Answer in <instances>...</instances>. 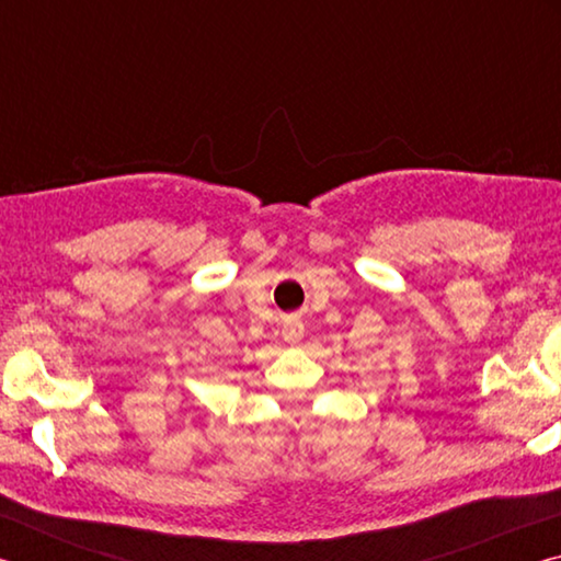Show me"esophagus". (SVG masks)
Here are the masks:
<instances>
[{"label":"esophagus","mask_w":561,"mask_h":561,"mask_svg":"<svg viewBox=\"0 0 561 561\" xmlns=\"http://www.w3.org/2000/svg\"><path fill=\"white\" fill-rule=\"evenodd\" d=\"M282 336H284V341H289V344H299V341L304 339V327L294 321V324H289L282 331Z\"/></svg>","instance_id":"obj_1"}]
</instances>
